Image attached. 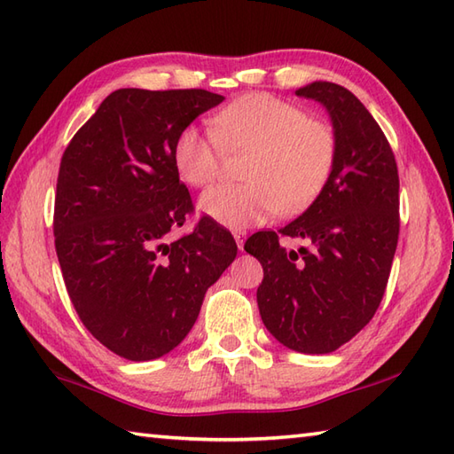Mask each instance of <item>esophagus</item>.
Instances as JSON below:
<instances>
[{
  "label": "esophagus",
  "mask_w": 454,
  "mask_h": 454,
  "mask_svg": "<svg viewBox=\"0 0 454 454\" xmlns=\"http://www.w3.org/2000/svg\"><path fill=\"white\" fill-rule=\"evenodd\" d=\"M233 237H235V240H237V247H239V250H243V247H245V237H247V233L245 231H235L233 233Z\"/></svg>",
  "instance_id": "1"
}]
</instances>
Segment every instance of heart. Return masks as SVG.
<instances>
[{"instance_id":"obj_1","label":"heart","mask_w":454,"mask_h":454,"mask_svg":"<svg viewBox=\"0 0 454 454\" xmlns=\"http://www.w3.org/2000/svg\"><path fill=\"white\" fill-rule=\"evenodd\" d=\"M229 153H250L245 184H221L200 198L211 219L231 229L264 221L279 209L291 215L312 204L336 163L338 139L326 122L303 106L266 93L245 95L211 118V128L180 129L173 160L178 176L194 188L219 178Z\"/></svg>"}]
</instances>
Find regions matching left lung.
Instances as JSON below:
<instances>
[{
	"mask_svg": "<svg viewBox=\"0 0 454 454\" xmlns=\"http://www.w3.org/2000/svg\"><path fill=\"white\" fill-rule=\"evenodd\" d=\"M295 93L325 105L338 139L326 186L303 215L245 243L264 279L256 291L270 334L301 354H330L369 325L388 284L400 231L398 168L380 126L346 87L315 82ZM281 236L309 247L287 251Z\"/></svg>",
	"mask_w": 454,
	"mask_h": 454,
	"instance_id": "8db88e82",
	"label": "left lung"
}]
</instances>
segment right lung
<instances>
[{
    "label": "right lung",
    "instance_id": "right-lung-1",
    "mask_svg": "<svg viewBox=\"0 0 454 454\" xmlns=\"http://www.w3.org/2000/svg\"><path fill=\"white\" fill-rule=\"evenodd\" d=\"M221 100L204 89H118L64 151L54 201L64 284L83 326L124 359L175 349L237 256L233 235L207 215L168 243L194 211L175 139Z\"/></svg>",
    "mask_w": 454,
    "mask_h": 454
}]
</instances>
